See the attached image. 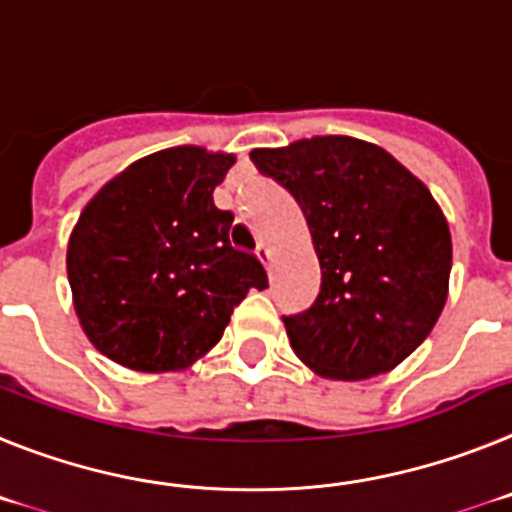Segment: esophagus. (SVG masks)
<instances>
[{"mask_svg": "<svg viewBox=\"0 0 512 512\" xmlns=\"http://www.w3.org/2000/svg\"><path fill=\"white\" fill-rule=\"evenodd\" d=\"M255 255L260 257V260L265 262V265H270V247H268V244H265V242H260V244H257Z\"/></svg>", "mask_w": 512, "mask_h": 512, "instance_id": "esophagus-1", "label": "esophagus"}]
</instances>
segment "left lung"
<instances>
[{"mask_svg":"<svg viewBox=\"0 0 512 512\" xmlns=\"http://www.w3.org/2000/svg\"><path fill=\"white\" fill-rule=\"evenodd\" d=\"M252 159L299 201L322 265L314 304L283 317L293 353L327 379L391 371L446 304L451 234L430 190L350 136L255 149Z\"/></svg>","mask_w":512,"mask_h":512,"instance_id":"1","label":"left lung"}]
</instances>
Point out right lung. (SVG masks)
Returning <instances> with one entry per match:
<instances>
[{
  "label": "right lung",
  "instance_id": "1",
  "mask_svg": "<svg viewBox=\"0 0 512 512\" xmlns=\"http://www.w3.org/2000/svg\"><path fill=\"white\" fill-rule=\"evenodd\" d=\"M231 164L198 146L157 151L79 216L66 255L74 306L115 363L180 371L221 340L250 288H268L262 262L231 247L234 213L213 206Z\"/></svg>",
  "mask_w": 512,
  "mask_h": 512
}]
</instances>
